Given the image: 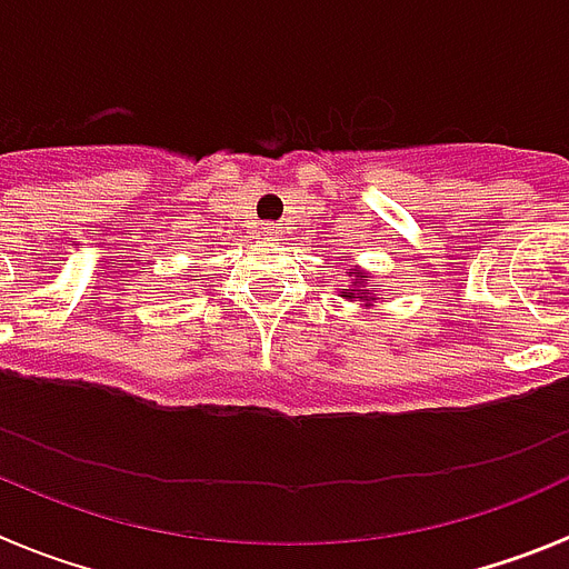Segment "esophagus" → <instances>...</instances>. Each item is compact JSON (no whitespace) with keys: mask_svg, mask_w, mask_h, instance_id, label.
I'll use <instances>...</instances> for the list:
<instances>
[{"mask_svg":"<svg viewBox=\"0 0 569 569\" xmlns=\"http://www.w3.org/2000/svg\"><path fill=\"white\" fill-rule=\"evenodd\" d=\"M264 232L267 234H279L281 227H279V223H264Z\"/></svg>","mask_w":569,"mask_h":569,"instance_id":"1","label":"esophagus"}]
</instances>
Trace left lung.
Wrapping results in <instances>:
<instances>
[{
    "instance_id": "1",
    "label": "left lung",
    "mask_w": 569,
    "mask_h": 569,
    "mask_svg": "<svg viewBox=\"0 0 569 569\" xmlns=\"http://www.w3.org/2000/svg\"><path fill=\"white\" fill-rule=\"evenodd\" d=\"M358 279H369V276H358ZM358 279L351 281V284H360V281H358ZM340 293H342V296H346V299H366V296H363V290H360V293H358V296H355V293H346V290H340ZM366 302H369V299H366Z\"/></svg>"
}]
</instances>
